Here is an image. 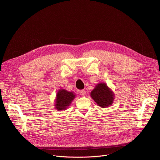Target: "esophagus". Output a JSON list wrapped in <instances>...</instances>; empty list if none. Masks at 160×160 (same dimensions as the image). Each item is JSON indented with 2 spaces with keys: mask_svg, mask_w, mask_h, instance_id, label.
Here are the masks:
<instances>
[{
  "mask_svg": "<svg viewBox=\"0 0 160 160\" xmlns=\"http://www.w3.org/2000/svg\"><path fill=\"white\" fill-rule=\"evenodd\" d=\"M80 94L82 95V96H85V94H86V91H85V90H81L80 91Z\"/></svg>",
  "mask_w": 160,
  "mask_h": 160,
  "instance_id": "esophagus-1",
  "label": "esophagus"
}]
</instances>
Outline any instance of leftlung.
Segmentation results:
<instances>
[{
  "mask_svg": "<svg viewBox=\"0 0 160 160\" xmlns=\"http://www.w3.org/2000/svg\"><path fill=\"white\" fill-rule=\"evenodd\" d=\"M91 97L95 102L102 108L109 106L113 101L114 96L111 90L105 83H99L91 92Z\"/></svg>",
  "mask_w": 160,
  "mask_h": 160,
  "instance_id": "left-lung-1",
  "label": "left lung"
}]
</instances>
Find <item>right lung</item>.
<instances>
[{"label":"right lung","mask_w":160,"mask_h":160,"mask_svg":"<svg viewBox=\"0 0 160 160\" xmlns=\"http://www.w3.org/2000/svg\"><path fill=\"white\" fill-rule=\"evenodd\" d=\"M75 96L72 92H68L64 89L60 90L56 96V108L59 111L64 110L71 104Z\"/></svg>","instance_id":"right-lung-1"}]
</instances>
